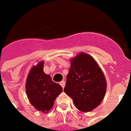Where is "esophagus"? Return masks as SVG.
Segmentation results:
<instances>
[{
    "mask_svg": "<svg viewBox=\"0 0 131 131\" xmlns=\"http://www.w3.org/2000/svg\"><path fill=\"white\" fill-rule=\"evenodd\" d=\"M60 84L62 86V88L64 87V86H65V82L64 81V80H62V81L60 82Z\"/></svg>",
    "mask_w": 131,
    "mask_h": 131,
    "instance_id": "34e87169",
    "label": "esophagus"
}]
</instances>
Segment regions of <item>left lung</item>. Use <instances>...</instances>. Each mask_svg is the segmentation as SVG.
<instances>
[{
    "label": "left lung",
    "mask_w": 131,
    "mask_h": 131,
    "mask_svg": "<svg viewBox=\"0 0 131 131\" xmlns=\"http://www.w3.org/2000/svg\"><path fill=\"white\" fill-rule=\"evenodd\" d=\"M106 89L104 75L93 57L80 53L71 59L64 91L79 111L89 112L97 107L105 96Z\"/></svg>",
    "instance_id": "1"
}]
</instances>
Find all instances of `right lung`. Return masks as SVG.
<instances>
[{
    "instance_id": "right-lung-1",
    "label": "right lung",
    "mask_w": 131,
    "mask_h": 131,
    "mask_svg": "<svg viewBox=\"0 0 131 131\" xmlns=\"http://www.w3.org/2000/svg\"><path fill=\"white\" fill-rule=\"evenodd\" d=\"M44 61L39 62L30 70L25 84L30 103L39 111L47 113L62 91V87L53 82L49 75L43 71Z\"/></svg>"
}]
</instances>
